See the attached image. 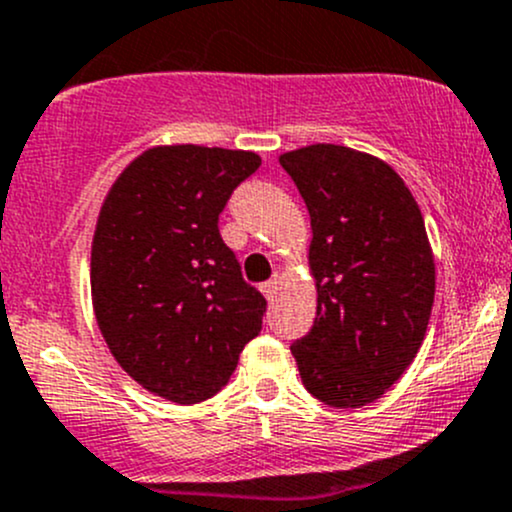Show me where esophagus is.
Segmentation results:
<instances>
[{
    "instance_id": "esophagus-1",
    "label": "esophagus",
    "mask_w": 512,
    "mask_h": 512,
    "mask_svg": "<svg viewBox=\"0 0 512 512\" xmlns=\"http://www.w3.org/2000/svg\"><path fill=\"white\" fill-rule=\"evenodd\" d=\"M277 289H279V279H270V282L262 284V294H265L270 301L277 297Z\"/></svg>"
}]
</instances>
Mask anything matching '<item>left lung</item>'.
<instances>
[{
	"instance_id": "left-lung-1",
	"label": "left lung",
	"mask_w": 512,
	"mask_h": 512,
	"mask_svg": "<svg viewBox=\"0 0 512 512\" xmlns=\"http://www.w3.org/2000/svg\"><path fill=\"white\" fill-rule=\"evenodd\" d=\"M311 215L319 306L292 343L301 383L324 405L375 402L410 368L434 304V257L405 181L370 154L311 144L279 157Z\"/></svg>"
}]
</instances>
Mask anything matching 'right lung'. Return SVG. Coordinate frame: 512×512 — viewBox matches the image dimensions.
<instances>
[{
    "instance_id": "add662e5",
    "label": "right lung",
    "mask_w": 512,
    "mask_h": 512,
    "mask_svg": "<svg viewBox=\"0 0 512 512\" xmlns=\"http://www.w3.org/2000/svg\"><path fill=\"white\" fill-rule=\"evenodd\" d=\"M252 152L157 147L122 171L93 238V306L107 348L149 392L196 405L223 390L267 301L218 220L260 169Z\"/></svg>"
}]
</instances>
